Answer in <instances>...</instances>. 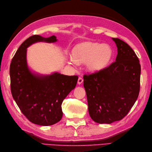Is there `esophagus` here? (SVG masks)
<instances>
[{
	"instance_id": "34e87169",
	"label": "esophagus",
	"mask_w": 152,
	"mask_h": 152,
	"mask_svg": "<svg viewBox=\"0 0 152 152\" xmlns=\"http://www.w3.org/2000/svg\"><path fill=\"white\" fill-rule=\"evenodd\" d=\"M83 81V78H82V77H79L78 80V84L79 85L81 84V83H82Z\"/></svg>"
}]
</instances>
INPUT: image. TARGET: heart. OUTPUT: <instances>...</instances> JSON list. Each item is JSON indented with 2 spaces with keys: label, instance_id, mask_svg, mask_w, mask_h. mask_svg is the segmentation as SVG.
Here are the masks:
<instances>
[{
  "label": "heart",
  "instance_id": "heart-1",
  "mask_svg": "<svg viewBox=\"0 0 152 152\" xmlns=\"http://www.w3.org/2000/svg\"><path fill=\"white\" fill-rule=\"evenodd\" d=\"M112 50L108 44L86 42L76 46L72 50L73 59L70 64L75 66L76 63L86 62L88 70L95 72L108 65L112 57Z\"/></svg>",
  "mask_w": 152,
  "mask_h": 152
}]
</instances>
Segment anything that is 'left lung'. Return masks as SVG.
I'll return each instance as SVG.
<instances>
[{"label":"left lung","instance_id":"1","mask_svg":"<svg viewBox=\"0 0 152 152\" xmlns=\"http://www.w3.org/2000/svg\"><path fill=\"white\" fill-rule=\"evenodd\" d=\"M118 48L115 61L104 69L83 75L90 117L98 124L124 118L139 95L141 67L133 50L112 38Z\"/></svg>","mask_w":152,"mask_h":152}]
</instances>
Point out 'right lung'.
Wrapping results in <instances>:
<instances>
[{
    "label": "right lung",
    "mask_w": 152,
    "mask_h": 152,
    "mask_svg": "<svg viewBox=\"0 0 152 152\" xmlns=\"http://www.w3.org/2000/svg\"><path fill=\"white\" fill-rule=\"evenodd\" d=\"M55 42L56 37L33 35L25 40L16 51L10 66L13 98L21 112L34 124L48 126L59 121L63 116L61 104L74 89L78 76L56 72L50 76L35 75L27 64V48L37 42Z\"/></svg>",
    "instance_id": "right-lung-1"
}]
</instances>
